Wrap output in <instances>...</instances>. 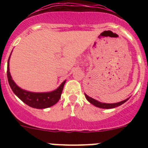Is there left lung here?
Returning a JSON list of instances; mask_svg holds the SVG:
<instances>
[{
  "instance_id": "8db88e82",
  "label": "left lung",
  "mask_w": 148,
  "mask_h": 148,
  "mask_svg": "<svg viewBox=\"0 0 148 148\" xmlns=\"http://www.w3.org/2000/svg\"><path fill=\"white\" fill-rule=\"evenodd\" d=\"M84 95H85L86 99H87V100L89 102L91 103L92 104H93V105L95 106V107H97V108H103V109H111V108H116V107H119V106L121 105V104H124L125 102H126L129 99V98H128V99H125V100L121 101H120V102L113 103V104H108V103H102V102H101V101H99L95 100V99L88 96L86 93H84Z\"/></svg>"
}]
</instances>
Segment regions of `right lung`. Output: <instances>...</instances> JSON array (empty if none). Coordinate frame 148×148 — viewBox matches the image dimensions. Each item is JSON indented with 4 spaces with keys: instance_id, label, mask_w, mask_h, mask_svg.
Instances as JSON below:
<instances>
[{
    "instance_id": "right-lung-1",
    "label": "right lung",
    "mask_w": 148,
    "mask_h": 148,
    "mask_svg": "<svg viewBox=\"0 0 148 148\" xmlns=\"http://www.w3.org/2000/svg\"><path fill=\"white\" fill-rule=\"evenodd\" d=\"M12 54V53H11ZM10 54V56H11ZM9 57L7 62V78L13 92L18 96L23 102L25 103L31 108L36 109H44L50 108L59 101L62 93L63 88L66 83V80L61 83V85L56 90L47 92H34L23 90L17 85L15 82L12 80L10 72V59Z\"/></svg>"
}]
</instances>
